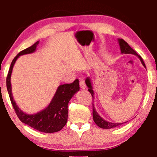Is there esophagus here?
I'll return each instance as SVG.
<instances>
[{
    "instance_id": "1",
    "label": "esophagus",
    "mask_w": 157,
    "mask_h": 157,
    "mask_svg": "<svg viewBox=\"0 0 157 157\" xmlns=\"http://www.w3.org/2000/svg\"><path fill=\"white\" fill-rule=\"evenodd\" d=\"M79 86L81 89H86V84L84 82V80L83 78H80L79 80Z\"/></svg>"
}]
</instances>
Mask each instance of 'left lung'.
I'll use <instances>...</instances> for the list:
<instances>
[{
    "instance_id": "8db88e82",
    "label": "left lung",
    "mask_w": 157,
    "mask_h": 157,
    "mask_svg": "<svg viewBox=\"0 0 157 157\" xmlns=\"http://www.w3.org/2000/svg\"><path fill=\"white\" fill-rule=\"evenodd\" d=\"M118 41H119V44L120 46V49H121V53H124V54H129L130 53V54H134L135 56H138L139 59H140L142 65L146 68L145 63L143 61L142 58H141L139 55L137 54L136 51H135L133 48H131L129 45H128L125 40L121 39V38H119V39H118ZM85 82L88 88H89V89L88 90H89V91L91 93L92 97L94 98V93L93 91V87H92V83H91V78H90V77H87L86 79ZM93 119L96 125L99 126L100 128H106V129H109V128L117 127V126L121 125L122 124L126 123V122H124V123H111V122L106 121V120H104L101 117H100L99 114L96 112L94 104H93Z\"/></svg>"
}]
</instances>
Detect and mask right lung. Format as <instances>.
Instances as JSON below:
<instances>
[{"mask_svg":"<svg viewBox=\"0 0 157 157\" xmlns=\"http://www.w3.org/2000/svg\"><path fill=\"white\" fill-rule=\"evenodd\" d=\"M39 44V40L36 42L33 46H30L24 50L21 51L14 58L10 64V67L8 71V74L6 78V86L9 94V97L15 109L16 113L18 119L23 123L33 128L34 129L44 133H54L61 130L66 125L68 119V102L72 96L79 91V81L76 79L71 83L60 85L56 90V92L50 102V104L44 110L33 114H28L23 112L13 98L10 77L13 68L16 60L20 56L29 54L35 52L36 47Z\"/></svg>","mask_w":157,"mask_h":157,"instance_id":"add662e5","label":"right lung"}]
</instances>
